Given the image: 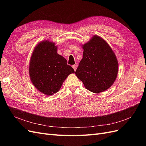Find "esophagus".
I'll return each instance as SVG.
<instances>
[{
	"instance_id": "obj_1",
	"label": "esophagus",
	"mask_w": 146,
	"mask_h": 146,
	"mask_svg": "<svg viewBox=\"0 0 146 146\" xmlns=\"http://www.w3.org/2000/svg\"><path fill=\"white\" fill-rule=\"evenodd\" d=\"M72 67H73V69H74V71H76V68H77L78 65H77V64L73 65V66H72Z\"/></svg>"
}]
</instances>
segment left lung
<instances>
[{"mask_svg":"<svg viewBox=\"0 0 146 146\" xmlns=\"http://www.w3.org/2000/svg\"><path fill=\"white\" fill-rule=\"evenodd\" d=\"M83 56L75 72L85 87L100 93L111 87L117 78L118 63L110 45L94 36L83 46Z\"/></svg>","mask_w":146,"mask_h":146,"instance_id":"obj_1","label":"left lung"}]
</instances>
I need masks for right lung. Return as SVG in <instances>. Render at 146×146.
Here are the masks:
<instances>
[{
    "instance_id": "obj_1",
    "label": "right lung",
    "mask_w": 146,
    "mask_h": 146,
    "mask_svg": "<svg viewBox=\"0 0 146 146\" xmlns=\"http://www.w3.org/2000/svg\"><path fill=\"white\" fill-rule=\"evenodd\" d=\"M57 49L54 43L42 41L35 47L30 61L31 80L46 95L57 92L67 76L74 73L66 59L57 54Z\"/></svg>"
}]
</instances>
